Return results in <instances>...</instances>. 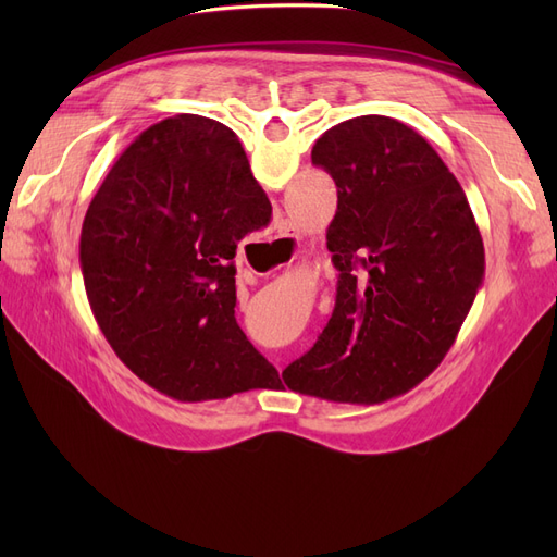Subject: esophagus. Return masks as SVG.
Here are the masks:
<instances>
[{
  "mask_svg": "<svg viewBox=\"0 0 557 557\" xmlns=\"http://www.w3.org/2000/svg\"><path fill=\"white\" fill-rule=\"evenodd\" d=\"M276 242L290 252V260H295L297 256H299V232H297V227L290 223V221H285L281 227H278V237H276Z\"/></svg>",
  "mask_w": 557,
  "mask_h": 557,
  "instance_id": "esophagus-1",
  "label": "esophagus"
}]
</instances>
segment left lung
Masks as SVG:
<instances>
[{"label": "left lung", "instance_id": "obj_1", "mask_svg": "<svg viewBox=\"0 0 557 557\" xmlns=\"http://www.w3.org/2000/svg\"><path fill=\"white\" fill-rule=\"evenodd\" d=\"M311 162L336 185L327 250L339 281L323 334L283 381L295 393L379 404L444 360L483 281V239L458 178L395 117L334 125Z\"/></svg>", "mask_w": 557, "mask_h": 557}]
</instances>
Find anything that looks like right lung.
<instances>
[{
	"instance_id": "right-lung-1",
	"label": "right lung",
	"mask_w": 557,
	"mask_h": 557,
	"mask_svg": "<svg viewBox=\"0 0 557 557\" xmlns=\"http://www.w3.org/2000/svg\"><path fill=\"white\" fill-rule=\"evenodd\" d=\"M269 218L223 123L181 113L123 150L83 221L81 272L99 330L141 381L205 401L276 376L234 318V256Z\"/></svg>"
}]
</instances>
